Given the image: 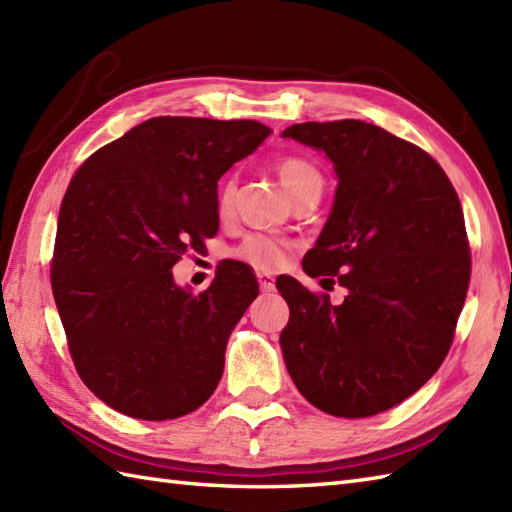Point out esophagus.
Segmentation results:
<instances>
[{
  "instance_id": "esophagus-1",
  "label": "esophagus",
  "mask_w": 512,
  "mask_h": 512,
  "mask_svg": "<svg viewBox=\"0 0 512 512\" xmlns=\"http://www.w3.org/2000/svg\"><path fill=\"white\" fill-rule=\"evenodd\" d=\"M257 279H259V288H262V292H275V279L270 277L268 273H257Z\"/></svg>"
}]
</instances>
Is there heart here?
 Returning <instances> with one entry per match:
<instances>
[{"label": "heart", "mask_w": 512, "mask_h": 512, "mask_svg": "<svg viewBox=\"0 0 512 512\" xmlns=\"http://www.w3.org/2000/svg\"><path fill=\"white\" fill-rule=\"evenodd\" d=\"M277 176L284 184V189L292 195V200L299 198L301 193L308 191H321L323 189V176L321 171L312 165L310 160L299 156H286L277 162ZM233 193L235 184L233 180H224L220 193H217V213L226 217L233 209ZM288 239L270 237V235H248L244 237L239 246L233 250L237 259L255 266L259 270H275L281 264L290 250Z\"/></svg>", "instance_id": "1"}]
</instances>
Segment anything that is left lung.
Returning a JSON list of instances; mask_svg holds the SVG:
<instances>
[{
	"label": "left lung",
	"mask_w": 512,
	"mask_h": 512,
	"mask_svg": "<svg viewBox=\"0 0 512 512\" xmlns=\"http://www.w3.org/2000/svg\"><path fill=\"white\" fill-rule=\"evenodd\" d=\"M281 136L332 160L339 187L303 270L347 288L332 306L277 279L290 308L279 336L288 374L330 416H376L416 394L453 343L471 279L458 193L427 151L383 127L345 118Z\"/></svg>",
	"instance_id": "left-lung-1"
}]
</instances>
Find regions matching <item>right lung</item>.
<instances>
[{
    "label": "right lung",
    "mask_w": 512,
    "mask_h": 512,
    "mask_svg": "<svg viewBox=\"0 0 512 512\" xmlns=\"http://www.w3.org/2000/svg\"><path fill=\"white\" fill-rule=\"evenodd\" d=\"M270 136L257 121L158 116L101 147L63 195L52 295L81 380L138 420H173L220 383L228 336L259 295L242 262L200 295L171 268L220 228L217 180Z\"/></svg>",
    "instance_id": "right-lung-1"
}]
</instances>
